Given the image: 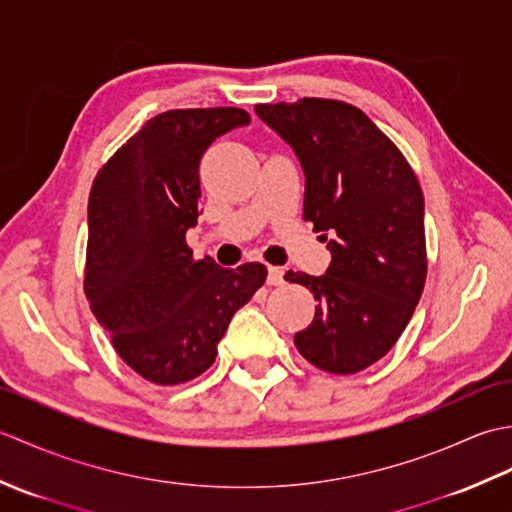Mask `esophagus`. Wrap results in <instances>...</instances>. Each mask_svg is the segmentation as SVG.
<instances>
[{"instance_id":"esophagus-1","label":"esophagus","mask_w":512,"mask_h":512,"mask_svg":"<svg viewBox=\"0 0 512 512\" xmlns=\"http://www.w3.org/2000/svg\"><path fill=\"white\" fill-rule=\"evenodd\" d=\"M284 284V270L279 266H270L268 268V286H279Z\"/></svg>"}]
</instances>
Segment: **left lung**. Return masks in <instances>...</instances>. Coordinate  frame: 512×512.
Returning <instances> with one entry per match:
<instances>
[{
    "label": "left lung",
    "instance_id": "1",
    "mask_svg": "<svg viewBox=\"0 0 512 512\" xmlns=\"http://www.w3.org/2000/svg\"><path fill=\"white\" fill-rule=\"evenodd\" d=\"M255 112L295 149L306 173L303 220L332 253L321 277L284 275L317 299L295 345L323 372L356 374L396 345L420 301L427 279L420 182L402 151L350 103L306 96L259 103Z\"/></svg>",
    "mask_w": 512,
    "mask_h": 512
}]
</instances>
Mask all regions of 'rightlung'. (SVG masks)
Instances as JSON below:
<instances>
[{"label": "right lung", "instance_id": "add662e5", "mask_svg": "<svg viewBox=\"0 0 512 512\" xmlns=\"http://www.w3.org/2000/svg\"><path fill=\"white\" fill-rule=\"evenodd\" d=\"M248 121L239 107L162 112L94 178L83 290L116 354L149 383L180 385L206 372L233 314L266 281L264 264L222 268L195 259L187 244L204 151Z\"/></svg>", "mask_w": 512, "mask_h": 512}]
</instances>
